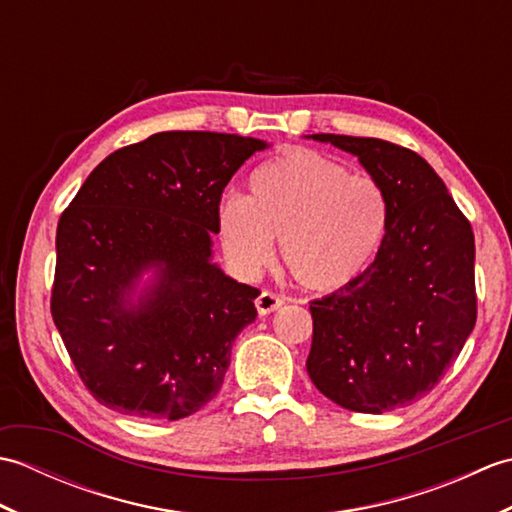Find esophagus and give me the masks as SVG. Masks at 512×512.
<instances>
[{
  "mask_svg": "<svg viewBox=\"0 0 512 512\" xmlns=\"http://www.w3.org/2000/svg\"><path fill=\"white\" fill-rule=\"evenodd\" d=\"M255 306H257L259 314H270V312H275V310L284 306V297H279L277 292L262 290V295L255 299Z\"/></svg>",
  "mask_w": 512,
  "mask_h": 512,
  "instance_id": "34e87169",
  "label": "esophagus"
}]
</instances>
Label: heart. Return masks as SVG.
<instances>
[{
  "label": "heart",
  "mask_w": 512,
  "mask_h": 512,
  "mask_svg": "<svg viewBox=\"0 0 512 512\" xmlns=\"http://www.w3.org/2000/svg\"><path fill=\"white\" fill-rule=\"evenodd\" d=\"M222 246L235 268L257 273L273 257V239L299 286L339 290L361 277L387 228L378 184L354 176L310 149L264 162L248 182V198L228 193L217 211Z\"/></svg>",
  "instance_id": "1"
}]
</instances>
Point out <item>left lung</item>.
<instances>
[{
  "mask_svg": "<svg viewBox=\"0 0 512 512\" xmlns=\"http://www.w3.org/2000/svg\"><path fill=\"white\" fill-rule=\"evenodd\" d=\"M354 154L380 187L387 228L361 277L310 301L308 374L358 413L409 405L440 383L475 328V237L416 151L380 138L312 134Z\"/></svg>",
  "mask_w": 512,
  "mask_h": 512,
  "instance_id": "1",
  "label": "left lung"
}]
</instances>
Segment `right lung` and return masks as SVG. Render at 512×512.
I'll use <instances>...</instances> for the list:
<instances>
[{"label": "right lung", "instance_id": "obj_1", "mask_svg": "<svg viewBox=\"0 0 512 512\" xmlns=\"http://www.w3.org/2000/svg\"><path fill=\"white\" fill-rule=\"evenodd\" d=\"M262 149L237 134L160 132L107 156L61 213L50 310L101 405L180 420L220 391L259 290L211 262V235L228 180ZM149 267L155 284L134 304Z\"/></svg>", "mask_w": 512, "mask_h": 512}]
</instances>
